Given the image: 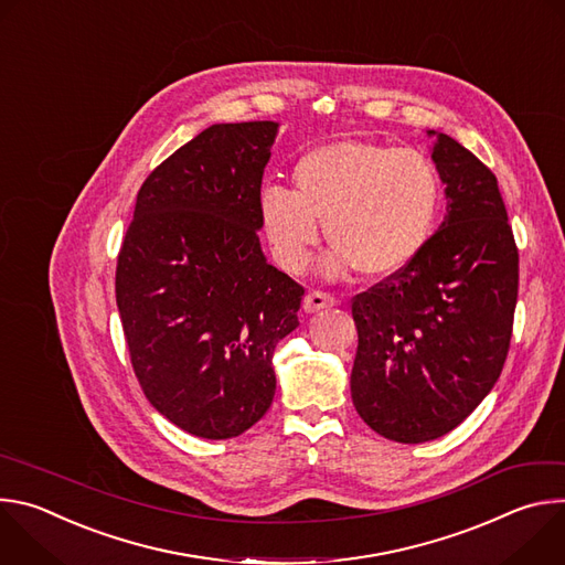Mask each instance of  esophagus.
<instances>
[{
	"label": "esophagus",
	"instance_id": "esophagus-1",
	"mask_svg": "<svg viewBox=\"0 0 565 565\" xmlns=\"http://www.w3.org/2000/svg\"><path fill=\"white\" fill-rule=\"evenodd\" d=\"M338 299L331 292H321V290H312L303 297V310L306 312H317V310H324L335 306Z\"/></svg>",
	"mask_w": 565,
	"mask_h": 565
}]
</instances>
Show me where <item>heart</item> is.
I'll return each instance as SVG.
<instances>
[{
    "mask_svg": "<svg viewBox=\"0 0 565 565\" xmlns=\"http://www.w3.org/2000/svg\"><path fill=\"white\" fill-rule=\"evenodd\" d=\"M292 185H270L259 199L275 259L290 273L306 266L319 238L317 221L338 250L329 273L405 270L427 248L443 201L440 177L425 153L366 140L310 149L297 160Z\"/></svg>",
    "mask_w": 565,
    "mask_h": 565,
    "instance_id": "1",
    "label": "heart"
}]
</instances>
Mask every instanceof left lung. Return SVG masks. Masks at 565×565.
<instances>
[{
    "label": "left lung",
    "instance_id": "1",
    "mask_svg": "<svg viewBox=\"0 0 565 565\" xmlns=\"http://www.w3.org/2000/svg\"><path fill=\"white\" fill-rule=\"evenodd\" d=\"M431 158L447 214L420 257L353 297L351 397L380 436L449 434L497 384L512 340L519 248L497 177L447 134Z\"/></svg>",
    "mask_w": 565,
    "mask_h": 565
}]
</instances>
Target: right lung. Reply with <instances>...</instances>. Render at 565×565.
<instances>
[{
  "label": "right lung",
  "mask_w": 565,
  "mask_h": 565,
  "mask_svg": "<svg viewBox=\"0 0 565 565\" xmlns=\"http://www.w3.org/2000/svg\"><path fill=\"white\" fill-rule=\"evenodd\" d=\"M277 122L203 129L140 185L116 266L134 373L183 431L225 440L275 397L273 355L303 286L262 253V179Z\"/></svg>",
  "instance_id": "1"
}]
</instances>
